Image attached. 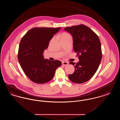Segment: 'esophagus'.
Wrapping results in <instances>:
<instances>
[{"instance_id":"34e87169","label":"esophagus","mask_w":120,"mask_h":120,"mask_svg":"<svg viewBox=\"0 0 120 120\" xmlns=\"http://www.w3.org/2000/svg\"><path fill=\"white\" fill-rule=\"evenodd\" d=\"M68 65V63L66 62H62V65L63 66H67Z\"/></svg>"}]
</instances>
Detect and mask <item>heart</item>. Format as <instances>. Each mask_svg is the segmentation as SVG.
Listing matches in <instances>:
<instances>
[{"instance_id":"obj_1","label":"heart","mask_w":120,"mask_h":120,"mask_svg":"<svg viewBox=\"0 0 120 120\" xmlns=\"http://www.w3.org/2000/svg\"><path fill=\"white\" fill-rule=\"evenodd\" d=\"M59 38L60 39V40H66V39H71L72 38L71 35L70 34L66 32H63L62 34H60L59 35ZM53 38L50 41V42H51L52 40H53Z\"/></svg>"}]
</instances>
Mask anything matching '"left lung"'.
Masks as SVG:
<instances>
[{"instance_id":"8db88e82","label":"left lung","mask_w":120,"mask_h":120,"mask_svg":"<svg viewBox=\"0 0 120 120\" xmlns=\"http://www.w3.org/2000/svg\"><path fill=\"white\" fill-rule=\"evenodd\" d=\"M64 30L72 35L73 49L80 60L76 63H69L74 66L75 70L69 75V79L77 84L86 82L93 76L101 63L102 53L99 39L84 25L65 27Z\"/></svg>"}]
</instances>
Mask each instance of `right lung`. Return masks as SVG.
<instances>
[{"instance_id": "1", "label": "right lung", "mask_w": 120, "mask_h": 120, "mask_svg": "<svg viewBox=\"0 0 120 120\" xmlns=\"http://www.w3.org/2000/svg\"><path fill=\"white\" fill-rule=\"evenodd\" d=\"M61 28L34 27L21 39L18 60L25 74L35 83L44 84L51 80L56 69L62 65L60 61H50L43 56L50 40Z\"/></svg>"}]
</instances>
